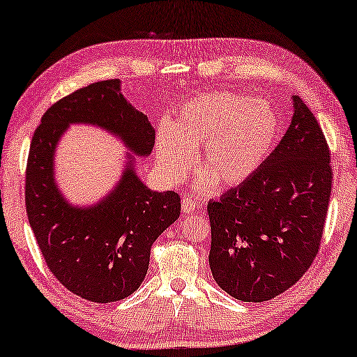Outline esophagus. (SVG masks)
Returning a JSON list of instances; mask_svg holds the SVG:
<instances>
[{"label":"esophagus","instance_id":"obj_1","mask_svg":"<svg viewBox=\"0 0 357 357\" xmlns=\"http://www.w3.org/2000/svg\"><path fill=\"white\" fill-rule=\"evenodd\" d=\"M181 207H183L184 213H190L194 212L195 207H197V204H195V200L192 197H184L183 202H181Z\"/></svg>","mask_w":357,"mask_h":357}]
</instances>
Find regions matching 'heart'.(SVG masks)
Wrapping results in <instances>:
<instances>
[{"mask_svg": "<svg viewBox=\"0 0 357 357\" xmlns=\"http://www.w3.org/2000/svg\"><path fill=\"white\" fill-rule=\"evenodd\" d=\"M278 116L268 103L234 92L199 95L184 105L173 126L157 132V155L165 176L179 183L200 150V190L220 181L238 185L249 179L272 152L278 135Z\"/></svg>", "mask_w": 357, "mask_h": 357, "instance_id": "b5f03b06", "label": "heart"}]
</instances>
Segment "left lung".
<instances>
[{"label":"left lung","mask_w":357,"mask_h":357,"mask_svg":"<svg viewBox=\"0 0 357 357\" xmlns=\"http://www.w3.org/2000/svg\"><path fill=\"white\" fill-rule=\"evenodd\" d=\"M277 149L249 179L210 200L208 264L220 288L264 303L291 288L319 252L333 172L317 119L298 95Z\"/></svg>","instance_id":"1"}]
</instances>
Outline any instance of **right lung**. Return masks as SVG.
<instances>
[{
	"mask_svg": "<svg viewBox=\"0 0 357 357\" xmlns=\"http://www.w3.org/2000/svg\"><path fill=\"white\" fill-rule=\"evenodd\" d=\"M79 123L118 135L140 157L152 153L155 129L124 98L119 79H109L52 105L30 142L26 210L50 272L82 299L114 303L144 281L152 244L179 218L181 199L174 190L149 189L126 153L121 179L107 197L90 207L69 204L54 181V150L69 124Z\"/></svg>",
	"mask_w": 357,
	"mask_h": 357,
	"instance_id": "1",
	"label": "right lung"
}]
</instances>
